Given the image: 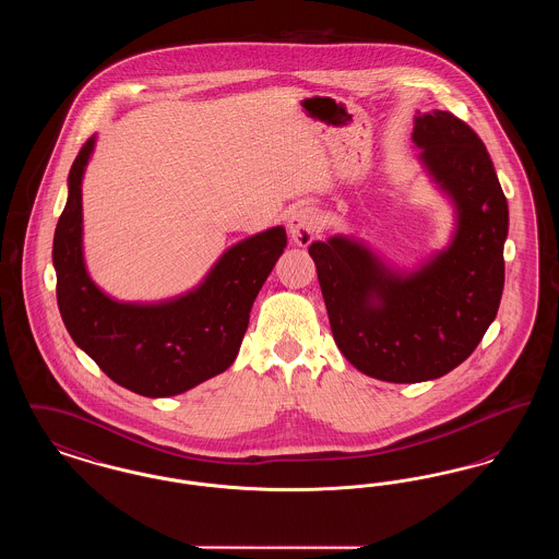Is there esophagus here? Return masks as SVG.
Wrapping results in <instances>:
<instances>
[{
    "label": "esophagus",
    "instance_id": "esophagus-1",
    "mask_svg": "<svg viewBox=\"0 0 559 559\" xmlns=\"http://www.w3.org/2000/svg\"><path fill=\"white\" fill-rule=\"evenodd\" d=\"M287 228H289V235H292V240L295 245L308 247L317 237V233H319V212L314 207H308V205L295 207L292 215H289Z\"/></svg>",
    "mask_w": 559,
    "mask_h": 559
}]
</instances>
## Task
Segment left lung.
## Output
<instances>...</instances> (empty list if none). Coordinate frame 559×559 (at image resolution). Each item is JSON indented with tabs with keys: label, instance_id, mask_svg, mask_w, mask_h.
Listing matches in <instances>:
<instances>
[{
	"label": "left lung",
	"instance_id": "8db88e82",
	"mask_svg": "<svg viewBox=\"0 0 559 559\" xmlns=\"http://www.w3.org/2000/svg\"><path fill=\"white\" fill-rule=\"evenodd\" d=\"M413 142L456 207L449 249L396 274L358 240L308 247L335 344L358 371L392 383L438 379L469 358L506 285L509 210L478 133L449 110H433L415 117Z\"/></svg>",
	"mask_w": 559,
	"mask_h": 559
}]
</instances>
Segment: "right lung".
Returning <instances> with one entry per match:
<instances>
[{"label":"right lung","mask_w":559,"mask_h":559,"mask_svg":"<svg viewBox=\"0 0 559 559\" xmlns=\"http://www.w3.org/2000/svg\"><path fill=\"white\" fill-rule=\"evenodd\" d=\"M94 138L69 171V199L53 233L56 299L73 342L108 377L140 396L165 399L226 371L239 354L251 306L287 247L283 226L230 247L207 278L182 297L151 306L100 292L83 264L81 178Z\"/></svg>","instance_id":"add662e5"}]
</instances>
